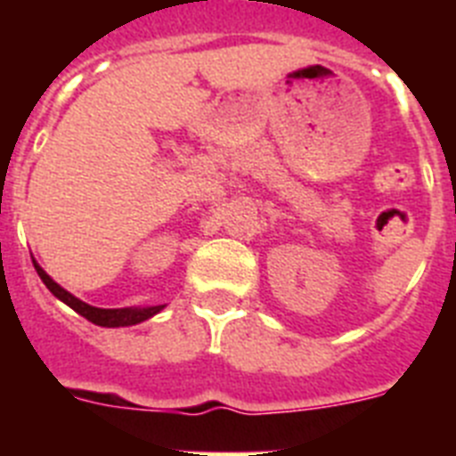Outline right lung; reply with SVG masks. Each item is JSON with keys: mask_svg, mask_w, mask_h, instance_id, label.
Listing matches in <instances>:
<instances>
[{"mask_svg": "<svg viewBox=\"0 0 456 456\" xmlns=\"http://www.w3.org/2000/svg\"><path fill=\"white\" fill-rule=\"evenodd\" d=\"M34 267H36V272H38L40 281L47 285V289L54 294L56 299L63 301L66 305H70L75 313H79V315L86 317L88 322H93V324H98V326H107V329H118V326H134V324H141V322L151 320V317H155L157 313H162V310L167 308V304L143 305V308H141V305H132V308H95V305L86 304V301L77 299V297L68 292V289H63L61 285L56 283L54 278H52L50 273L45 272V269L36 263V260H34Z\"/></svg>", "mask_w": 456, "mask_h": 456, "instance_id": "1", "label": "right lung"}]
</instances>
